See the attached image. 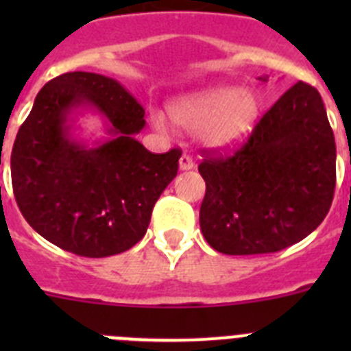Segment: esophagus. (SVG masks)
Returning a JSON list of instances; mask_svg holds the SVG:
<instances>
[{
	"mask_svg": "<svg viewBox=\"0 0 351 351\" xmlns=\"http://www.w3.org/2000/svg\"><path fill=\"white\" fill-rule=\"evenodd\" d=\"M195 167L193 163V158L188 156V154H182L181 158H179V169L181 170H191Z\"/></svg>",
	"mask_w": 351,
	"mask_h": 351,
	"instance_id": "34e87169",
	"label": "esophagus"
}]
</instances>
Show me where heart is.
<instances>
[{
  "instance_id": "b5f03b06",
  "label": "heart",
  "mask_w": 351,
  "mask_h": 351,
  "mask_svg": "<svg viewBox=\"0 0 351 351\" xmlns=\"http://www.w3.org/2000/svg\"><path fill=\"white\" fill-rule=\"evenodd\" d=\"M260 98L253 89L237 86H214L178 96L169 104V114L179 128L197 132L200 145L210 151H234L241 147L260 119ZM156 130H167V117L151 112Z\"/></svg>"
}]
</instances>
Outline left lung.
Wrapping results in <instances>:
<instances>
[{
  "instance_id": "8db88e82",
  "label": "left lung",
  "mask_w": 351,
  "mask_h": 351,
  "mask_svg": "<svg viewBox=\"0 0 351 351\" xmlns=\"http://www.w3.org/2000/svg\"><path fill=\"white\" fill-rule=\"evenodd\" d=\"M198 172L200 230L219 253H276L308 237L336 188V142L320 93L291 86L234 156H207Z\"/></svg>"
}]
</instances>
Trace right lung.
<instances>
[{
	"mask_svg": "<svg viewBox=\"0 0 351 351\" xmlns=\"http://www.w3.org/2000/svg\"><path fill=\"white\" fill-rule=\"evenodd\" d=\"M84 110L101 114L104 139L76 135ZM144 126V107L116 79L70 71L49 80L19 128L10 160L15 200L33 230L88 258L135 246L181 158L179 149L149 153L135 138Z\"/></svg>",
	"mask_w": 351,
	"mask_h": 351,
	"instance_id": "1",
	"label": "right lung"
}]
</instances>
